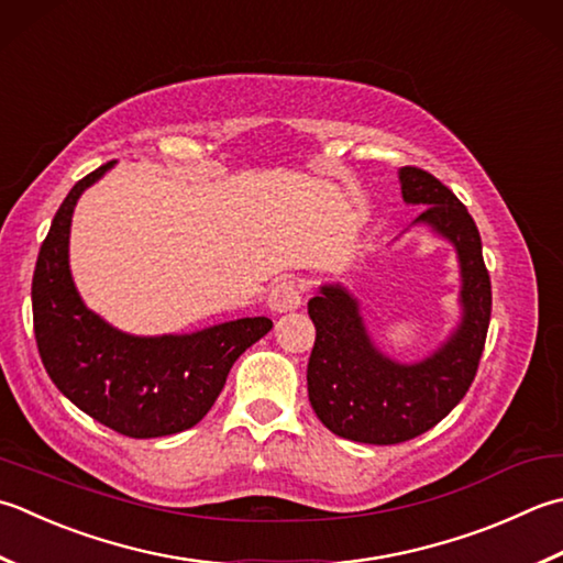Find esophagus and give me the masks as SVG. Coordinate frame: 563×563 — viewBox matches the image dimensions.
Listing matches in <instances>:
<instances>
[{"label": "esophagus", "instance_id": "obj_1", "mask_svg": "<svg viewBox=\"0 0 563 563\" xmlns=\"http://www.w3.org/2000/svg\"><path fill=\"white\" fill-rule=\"evenodd\" d=\"M300 302H302V288H300V283L292 280V278L278 280L268 292V307L273 312L297 310Z\"/></svg>", "mask_w": 563, "mask_h": 563}]
</instances>
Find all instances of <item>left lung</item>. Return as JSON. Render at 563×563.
Returning a JSON list of instances; mask_svg holds the SVG:
<instances>
[{"label": "left lung", "instance_id": "1", "mask_svg": "<svg viewBox=\"0 0 563 563\" xmlns=\"http://www.w3.org/2000/svg\"><path fill=\"white\" fill-rule=\"evenodd\" d=\"M405 202L427 205V222L459 251L464 317L446 344L415 366H402L373 346L358 305L341 285H322L307 302L317 336L307 363V393L319 420L336 437L361 444H400L424 434L464 400L486 346L490 275L481 234L464 202L432 173L400 170Z\"/></svg>", "mask_w": 563, "mask_h": 563}]
</instances>
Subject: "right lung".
Listing matches in <instances>:
<instances>
[{"mask_svg": "<svg viewBox=\"0 0 563 563\" xmlns=\"http://www.w3.org/2000/svg\"><path fill=\"white\" fill-rule=\"evenodd\" d=\"M112 163L77 180L53 217L31 283L33 334L55 388L92 420L131 439L178 434L209 412L234 361L273 322L244 317L183 336H131L87 310L68 261L73 209Z\"/></svg>", "mask_w": 563, "mask_h": 563, "instance_id": "obj_1", "label": "right lung"}]
</instances>
